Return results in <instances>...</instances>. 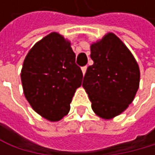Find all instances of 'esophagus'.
I'll return each mask as SVG.
<instances>
[{
	"instance_id": "obj_1",
	"label": "esophagus",
	"mask_w": 155,
	"mask_h": 155,
	"mask_svg": "<svg viewBox=\"0 0 155 155\" xmlns=\"http://www.w3.org/2000/svg\"><path fill=\"white\" fill-rule=\"evenodd\" d=\"M86 69H87V67H83V68H82V71H83V74H84V75L85 72H86Z\"/></svg>"
}]
</instances>
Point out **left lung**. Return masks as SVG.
<instances>
[{
  "mask_svg": "<svg viewBox=\"0 0 155 155\" xmlns=\"http://www.w3.org/2000/svg\"><path fill=\"white\" fill-rule=\"evenodd\" d=\"M93 65L86 70L83 87L100 118L121 114L135 98L140 86V68L130 50L112 32L90 45Z\"/></svg>",
  "mask_w": 155,
  "mask_h": 155,
  "instance_id": "obj_1",
  "label": "left lung"
}]
</instances>
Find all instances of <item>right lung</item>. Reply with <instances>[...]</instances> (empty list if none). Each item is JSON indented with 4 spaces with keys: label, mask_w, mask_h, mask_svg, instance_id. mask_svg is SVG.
<instances>
[{
    "label": "right lung",
    "mask_w": 155,
    "mask_h": 155,
    "mask_svg": "<svg viewBox=\"0 0 155 155\" xmlns=\"http://www.w3.org/2000/svg\"><path fill=\"white\" fill-rule=\"evenodd\" d=\"M20 76L29 105L50 122L69 114L72 97L83 80L71 41L58 32L46 35L28 51Z\"/></svg>",
    "instance_id": "add662e5"
}]
</instances>
